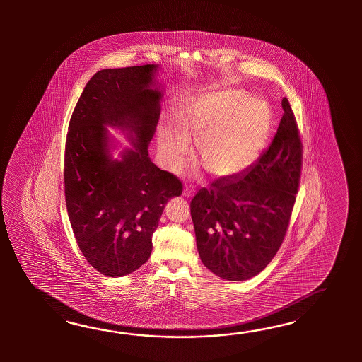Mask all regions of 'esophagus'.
<instances>
[{
    "mask_svg": "<svg viewBox=\"0 0 362 362\" xmlns=\"http://www.w3.org/2000/svg\"><path fill=\"white\" fill-rule=\"evenodd\" d=\"M192 194H194V190H192L190 186H189V187H186L184 192H182V195H184V197H186V198H192Z\"/></svg>",
    "mask_w": 362,
    "mask_h": 362,
    "instance_id": "obj_1",
    "label": "esophagus"
}]
</instances>
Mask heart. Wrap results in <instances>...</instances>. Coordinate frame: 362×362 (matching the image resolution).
Segmentation results:
<instances>
[{
    "label": "heart",
    "mask_w": 362,
    "mask_h": 362,
    "mask_svg": "<svg viewBox=\"0 0 362 362\" xmlns=\"http://www.w3.org/2000/svg\"><path fill=\"white\" fill-rule=\"evenodd\" d=\"M175 127L159 132V151L170 165H178L190 151V139L203 165L215 177L238 176L262 153L270 128L268 105L239 89L197 97L180 108Z\"/></svg>",
    "instance_id": "heart-1"
}]
</instances>
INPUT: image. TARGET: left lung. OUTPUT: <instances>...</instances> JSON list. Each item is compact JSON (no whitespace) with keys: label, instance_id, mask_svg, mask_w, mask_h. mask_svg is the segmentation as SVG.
<instances>
[{"label":"left lung","instance_id":"obj_1","mask_svg":"<svg viewBox=\"0 0 362 362\" xmlns=\"http://www.w3.org/2000/svg\"><path fill=\"white\" fill-rule=\"evenodd\" d=\"M269 148L235 177L218 178L190 203L200 260L217 277L245 281L285 239L300 181L303 145L287 98Z\"/></svg>","mask_w":362,"mask_h":362}]
</instances>
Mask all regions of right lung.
<instances>
[{"label": "right lung", "mask_w": 362, "mask_h": 362, "mask_svg": "<svg viewBox=\"0 0 362 362\" xmlns=\"http://www.w3.org/2000/svg\"><path fill=\"white\" fill-rule=\"evenodd\" d=\"M156 69H100L69 120L63 172L69 223L85 259L107 277L127 276L148 260L163 209L182 192V182L147 151L163 97ZM107 124L130 132L132 147L120 161L109 153Z\"/></svg>", "instance_id": "right-lung-1"}]
</instances>
